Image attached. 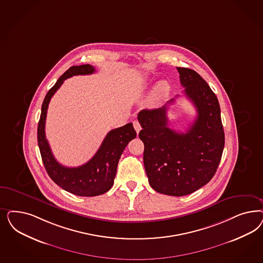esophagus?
<instances>
[{"instance_id": "obj_1", "label": "esophagus", "mask_w": 263, "mask_h": 263, "mask_svg": "<svg viewBox=\"0 0 263 263\" xmlns=\"http://www.w3.org/2000/svg\"><path fill=\"white\" fill-rule=\"evenodd\" d=\"M133 124H134V127H135V129H136V133L138 134V133L141 130V126H140L139 122H138L137 120H135V121L133 122Z\"/></svg>"}]
</instances>
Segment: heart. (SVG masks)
<instances>
[{
	"instance_id": "obj_1",
	"label": "heart",
	"mask_w": 263,
	"mask_h": 263,
	"mask_svg": "<svg viewBox=\"0 0 263 263\" xmlns=\"http://www.w3.org/2000/svg\"><path fill=\"white\" fill-rule=\"evenodd\" d=\"M168 93H170V86L166 82L161 81L156 85V87L153 91V98L157 101L162 100L168 95Z\"/></svg>"
}]
</instances>
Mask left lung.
<instances>
[{
	"instance_id": "8db88e82",
	"label": "left lung",
	"mask_w": 263,
	"mask_h": 263,
	"mask_svg": "<svg viewBox=\"0 0 263 263\" xmlns=\"http://www.w3.org/2000/svg\"><path fill=\"white\" fill-rule=\"evenodd\" d=\"M186 98L197 117L186 133L168 127L170 100L158 109H143L137 115L144 143L143 162L149 184L163 195L183 196L206 185L215 175L224 147V133L219 101L196 71L177 68Z\"/></svg>"
}]
</instances>
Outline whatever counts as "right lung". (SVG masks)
I'll use <instances>...</instances> for the list:
<instances>
[{"label":"right lung","instance_id":"obj_1","mask_svg":"<svg viewBox=\"0 0 263 263\" xmlns=\"http://www.w3.org/2000/svg\"><path fill=\"white\" fill-rule=\"evenodd\" d=\"M95 70L91 65L73 66L68 68L46 93L37 126V143L44 167L49 177L65 191L78 196H96L110 190L116 176L120 157L128 142L136 137L133 123H128L123 127L110 130L103 139L98 152L83 165L67 167L54 158L44 130L51 98L67 78L73 76L92 74Z\"/></svg>","mask_w":263,"mask_h":263}]
</instances>
